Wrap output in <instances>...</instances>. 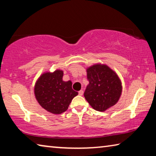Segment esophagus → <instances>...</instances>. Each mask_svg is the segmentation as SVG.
I'll return each instance as SVG.
<instances>
[{"label": "esophagus", "mask_w": 156, "mask_h": 156, "mask_svg": "<svg viewBox=\"0 0 156 156\" xmlns=\"http://www.w3.org/2000/svg\"><path fill=\"white\" fill-rule=\"evenodd\" d=\"M83 90H80V91H78V94L80 95V96H83Z\"/></svg>", "instance_id": "obj_1"}]
</instances>
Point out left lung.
Returning <instances> with one entry per match:
<instances>
[{"label":"left lung","instance_id":"obj_1","mask_svg":"<svg viewBox=\"0 0 156 156\" xmlns=\"http://www.w3.org/2000/svg\"><path fill=\"white\" fill-rule=\"evenodd\" d=\"M87 72L89 84L84 96L95 110L105 112L120 98L122 93L120 79L107 65H93Z\"/></svg>","mask_w":156,"mask_h":156}]
</instances>
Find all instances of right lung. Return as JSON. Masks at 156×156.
Here are the masks:
<instances>
[{
  "mask_svg": "<svg viewBox=\"0 0 156 156\" xmlns=\"http://www.w3.org/2000/svg\"><path fill=\"white\" fill-rule=\"evenodd\" d=\"M63 72L45 73L36 82L34 93L38 103L44 109L54 114L65 112L78 92L72 89L71 81H62Z\"/></svg>",
  "mask_w": 156,
  "mask_h": 156,
  "instance_id": "obj_1",
  "label": "right lung"
}]
</instances>
